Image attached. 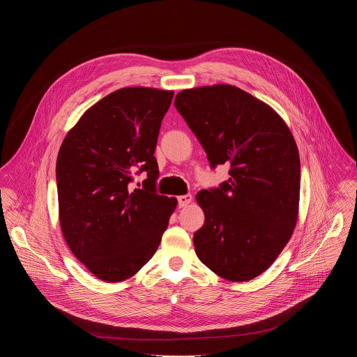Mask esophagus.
<instances>
[{
  "mask_svg": "<svg viewBox=\"0 0 357 357\" xmlns=\"http://www.w3.org/2000/svg\"><path fill=\"white\" fill-rule=\"evenodd\" d=\"M192 195H182V196H178V206L179 208H185V206H188L189 203L192 202Z\"/></svg>",
  "mask_w": 357,
  "mask_h": 357,
  "instance_id": "esophagus-1",
  "label": "esophagus"
}]
</instances>
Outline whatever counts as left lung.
I'll return each instance as SVG.
<instances>
[{"mask_svg":"<svg viewBox=\"0 0 357 357\" xmlns=\"http://www.w3.org/2000/svg\"><path fill=\"white\" fill-rule=\"evenodd\" d=\"M175 107L212 168L230 178L196 195L205 223L193 234L199 260L229 281L263 274L289 241L298 219L301 162L285 121L247 91L215 84L176 94Z\"/></svg>","mask_w":357,"mask_h":357,"instance_id":"left-lung-1","label":"left lung"}]
</instances>
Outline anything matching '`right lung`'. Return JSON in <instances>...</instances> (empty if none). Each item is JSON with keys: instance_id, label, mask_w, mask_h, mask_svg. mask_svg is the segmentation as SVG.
Returning a JSON list of instances; mask_svg holds the SVG:
<instances>
[{"instance_id": "right-lung-1", "label": "right lung", "mask_w": 357, "mask_h": 357, "mask_svg": "<svg viewBox=\"0 0 357 357\" xmlns=\"http://www.w3.org/2000/svg\"><path fill=\"white\" fill-rule=\"evenodd\" d=\"M174 91L124 87L91 106L56 161L59 222L75 257L94 277L120 282L154 256L176 199L157 193L154 157ZM147 172L141 190L133 175Z\"/></svg>"}]
</instances>
